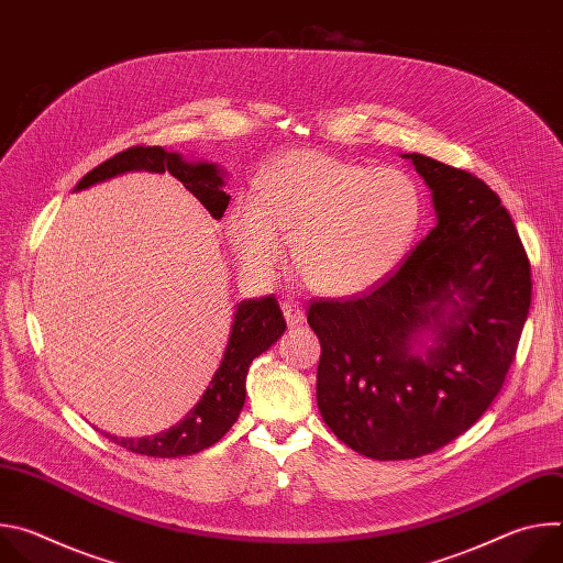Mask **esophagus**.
Wrapping results in <instances>:
<instances>
[{"label":"esophagus","mask_w":563,"mask_h":563,"mask_svg":"<svg viewBox=\"0 0 563 563\" xmlns=\"http://www.w3.org/2000/svg\"><path fill=\"white\" fill-rule=\"evenodd\" d=\"M280 307H283V313H285V320H287L289 328H298V325L305 323V309L298 300L287 298V300L280 302Z\"/></svg>","instance_id":"esophagus-1"}]
</instances>
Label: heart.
Returning <instances> with one entry per match:
<instances>
[{"mask_svg": "<svg viewBox=\"0 0 563 563\" xmlns=\"http://www.w3.org/2000/svg\"><path fill=\"white\" fill-rule=\"evenodd\" d=\"M421 218L423 196L406 172L291 151L265 172L256 202H235L227 231L245 267L274 269L287 238L311 289L352 296L404 263Z\"/></svg>", "mask_w": 563, "mask_h": 563, "instance_id": "b5f03b06", "label": "heart"}]
</instances>
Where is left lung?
Here are the masks:
<instances>
[{
    "label": "left lung",
    "mask_w": 563,
    "mask_h": 563,
    "mask_svg": "<svg viewBox=\"0 0 563 563\" xmlns=\"http://www.w3.org/2000/svg\"><path fill=\"white\" fill-rule=\"evenodd\" d=\"M406 157L432 189L437 227L369 291L307 309L320 341L318 410L376 461L430 454L481 419L515 361L532 296L501 198L465 169ZM430 327L438 343L419 357L411 343Z\"/></svg>",
    "instance_id": "left-lung-1"
}]
</instances>
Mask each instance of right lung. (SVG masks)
I'll list each match as a JSON object with an SVG mask.
<instances>
[{
	"mask_svg": "<svg viewBox=\"0 0 563 563\" xmlns=\"http://www.w3.org/2000/svg\"><path fill=\"white\" fill-rule=\"evenodd\" d=\"M126 172H169L178 178L213 218H222L229 196L222 191V176L216 165L207 163H185L178 153H169L163 146H131L115 153L107 163L98 165L82 180L75 191H82L91 185L109 180ZM285 318L278 300L272 296L238 302L231 336L222 356L218 372L213 374L209 387L200 396L196 408L172 430L159 432L146 439H118L109 437L113 443L146 456L176 459L189 456L218 443L231 426L238 421L240 410L245 406V378L250 365L256 356L267 352L285 332Z\"/></svg>",
	"mask_w": 563,
	"mask_h": 563,
	"instance_id": "right-lung-1",
	"label": "right lung"
}]
</instances>
